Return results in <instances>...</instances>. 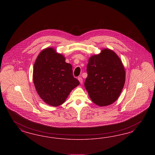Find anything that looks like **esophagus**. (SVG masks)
I'll use <instances>...</instances> for the list:
<instances>
[{
    "mask_svg": "<svg viewBox=\"0 0 155 155\" xmlns=\"http://www.w3.org/2000/svg\"><path fill=\"white\" fill-rule=\"evenodd\" d=\"M78 81H80V84H82V82H83V80H82V78L81 77H78Z\"/></svg>",
    "mask_w": 155,
    "mask_h": 155,
    "instance_id": "1",
    "label": "esophagus"
}]
</instances>
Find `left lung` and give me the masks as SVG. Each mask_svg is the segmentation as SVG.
I'll use <instances>...</instances> for the list:
<instances>
[{
  "label": "left lung",
  "instance_id": "left-lung-1",
  "mask_svg": "<svg viewBox=\"0 0 155 155\" xmlns=\"http://www.w3.org/2000/svg\"><path fill=\"white\" fill-rule=\"evenodd\" d=\"M84 87L91 101L102 107L115 102L126 80L125 69L117 54L104 49L98 54L90 57Z\"/></svg>",
  "mask_w": 155,
  "mask_h": 155
}]
</instances>
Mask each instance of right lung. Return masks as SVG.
<instances>
[{
	"instance_id": "1",
	"label": "right lung",
	"mask_w": 155,
	"mask_h": 155,
	"mask_svg": "<svg viewBox=\"0 0 155 155\" xmlns=\"http://www.w3.org/2000/svg\"><path fill=\"white\" fill-rule=\"evenodd\" d=\"M33 80L40 98L54 107L64 103L71 91L80 84L73 77L71 65L52 48L38 54L34 64Z\"/></svg>"
}]
</instances>
